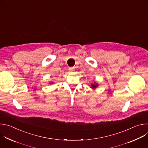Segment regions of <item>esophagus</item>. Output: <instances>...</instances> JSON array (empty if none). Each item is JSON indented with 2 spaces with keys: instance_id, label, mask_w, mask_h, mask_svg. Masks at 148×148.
Listing matches in <instances>:
<instances>
[{
  "instance_id": "1",
  "label": "esophagus",
  "mask_w": 148,
  "mask_h": 148,
  "mask_svg": "<svg viewBox=\"0 0 148 148\" xmlns=\"http://www.w3.org/2000/svg\"><path fill=\"white\" fill-rule=\"evenodd\" d=\"M69 70V71H70V72H73V71H74V68H70Z\"/></svg>"
}]
</instances>
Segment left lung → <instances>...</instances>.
I'll use <instances>...</instances> for the list:
<instances>
[{"instance_id":"1","label":"left lung","mask_w":148,"mask_h":148,"mask_svg":"<svg viewBox=\"0 0 148 148\" xmlns=\"http://www.w3.org/2000/svg\"><path fill=\"white\" fill-rule=\"evenodd\" d=\"M98 86V84L97 83L91 84V88H92V89H95Z\"/></svg>"}]
</instances>
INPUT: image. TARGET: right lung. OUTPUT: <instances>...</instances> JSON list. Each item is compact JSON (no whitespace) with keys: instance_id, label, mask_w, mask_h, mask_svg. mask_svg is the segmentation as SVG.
<instances>
[{"instance_id":"1","label":"right lung","mask_w":148,"mask_h":148,"mask_svg":"<svg viewBox=\"0 0 148 148\" xmlns=\"http://www.w3.org/2000/svg\"><path fill=\"white\" fill-rule=\"evenodd\" d=\"M51 83H53V82H51Z\"/></svg>"}]
</instances>
